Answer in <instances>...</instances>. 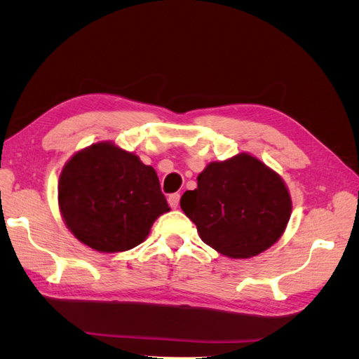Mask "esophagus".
<instances>
[{
  "mask_svg": "<svg viewBox=\"0 0 359 359\" xmlns=\"http://www.w3.org/2000/svg\"><path fill=\"white\" fill-rule=\"evenodd\" d=\"M168 202H169V205H170V208H173V210L178 208V205H180V194H178V193L170 194Z\"/></svg>",
  "mask_w": 359,
  "mask_h": 359,
  "instance_id": "obj_1",
  "label": "esophagus"
}]
</instances>
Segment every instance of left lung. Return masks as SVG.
Instances as JSON below:
<instances>
[{
	"mask_svg": "<svg viewBox=\"0 0 359 359\" xmlns=\"http://www.w3.org/2000/svg\"><path fill=\"white\" fill-rule=\"evenodd\" d=\"M180 205L201 240L231 259L253 257L274 245L292 214L285 180L248 153L208 163L198 189L184 193Z\"/></svg>",
	"mask_w": 359,
	"mask_h": 359,
	"instance_id": "8db88e82",
	"label": "left lung"
}]
</instances>
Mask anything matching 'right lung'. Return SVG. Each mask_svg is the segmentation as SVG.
Segmentation results:
<instances>
[{"mask_svg":"<svg viewBox=\"0 0 359 359\" xmlns=\"http://www.w3.org/2000/svg\"><path fill=\"white\" fill-rule=\"evenodd\" d=\"M58 208L67 229L100 253H119L147 240L170 211L157 172L112 140L74 153L58 180Z\"/></svg>","mask_w":359,"mask_h":359,"instance_id":"1","label":"right lung"}]
</instances>
